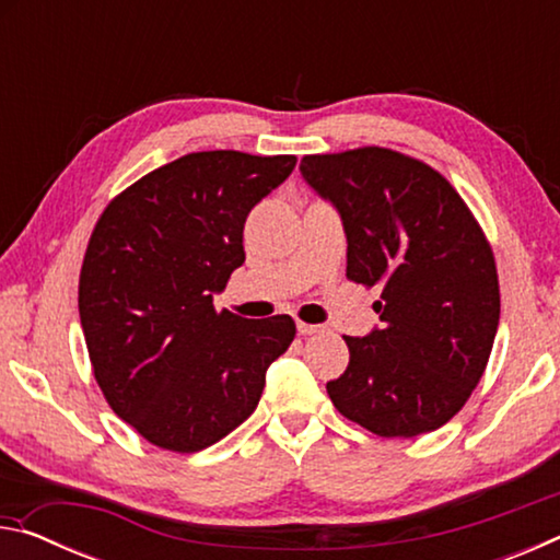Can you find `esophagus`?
<instances>
[{"label":"esophagus","instance_id":"1","mask_svg":"<svg viewBox=\"0 0 560 560\" xmlns=\"http://www.w3.org/2000/svg\"><path fill=\"white\" fill-rule=\"evenodd\" d=\"M296 328H299L301 336H311V334H318V330H320V326L306 324V320H296Z\"/></svg>","mask_w":560,"mask_h":560}]
</instances>
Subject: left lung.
I'll list each match as a JSON object with an SVG mask.
<instances>
[{
	"instance_id": "8db88e82",
	"label": "left lung",
	"mask_w": 560,
	"mask_h": 560,
	"mask_svg": "<svg viewBox=\"0 0 560 560\" xmlns=\"http://www.w3.org/2000/svg\"><path fill=\"white\" fill-rule=\"evenodd\" d=\"M301 175L340 212L346 277L381 291L383 326L343 336L350 360L326 383L330 402L377 438L442 428L485 375L499 326L485 230L447 177L390 148L306 155Z\"/></svg>"
}]
</instances>
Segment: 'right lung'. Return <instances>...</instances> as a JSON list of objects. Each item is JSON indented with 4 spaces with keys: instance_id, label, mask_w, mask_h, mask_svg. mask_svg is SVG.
<instances>
[{
    "instance_id": "right-lung-1",
    "label": "right lung",
    "mask_w": 560,
    "mask_h": 560,
    "mask_svg": "<svg viewBox=\"0 0 560 560\" xmlns=\"http://www.w3.org/2000/svg\"><path fill=\"white\" fill-rule=\"evenodd\" d=\"M293 165L296 155L189 153L122 189L93 226L79 277L93 377L160 450L200 452L240 428L296 336L291 316L249 320L212 303L244 261L246 214Z\"/></svg>"
}]
</instances>
